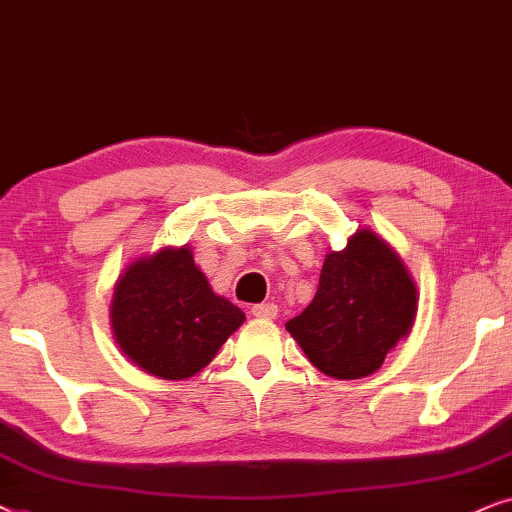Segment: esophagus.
Listing matches in <instances>:
<instances>
[{
  "label": "esophagus",
  "instance_id": "obj_1",
  "mask_svg": "<svg viewBox=\"0 0 512 512\" xmlns=\"http://www.w3.org/2000/svg\"><path fill=\"white\" fill-rule=\"evenodd\" d=\"M252 316L271 320V318L278 316V306L271 304V302H267V304H255V306H252Z\"/></svg>",
  "mask_w": 512,
  "mask_h": 512
}]
</instances>
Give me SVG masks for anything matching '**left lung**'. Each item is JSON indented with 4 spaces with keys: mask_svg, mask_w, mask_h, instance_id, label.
<instances>
[{
    "mask_svg": "<svg viewBox=\"0 0 512 512\" xmlns=\"http://www.w3.org/2000/svg\"><path fill=\"white\" fill-rule=\"evenodd\" d=\"M417 302L398 252L372 229H358L344 250L325 257L316 297L285 330L327 377H370L410 335Z\"/></svg>",
    "mask_w": 512,
    "mask_h": 512,
    "instance_id": "8db88e82",
    "label": "left lung"
}]
</instances>
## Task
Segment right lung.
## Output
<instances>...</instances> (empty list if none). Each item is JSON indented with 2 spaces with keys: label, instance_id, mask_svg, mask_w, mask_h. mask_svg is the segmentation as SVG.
Segmentation results:
<instances>
[{
  "label": "right lung",
  "instance_id": "add662e5",
  "mask_svg": "<svg viewBox=\"0 0 512 512\" xmlns=\"http://www.w3.org/2000/svg\"><path fill=\"white\" fill-rule=\"evenodd\" d=\"M109 318L131 363L173 381L201 372L245 313L215 295L189 245H168L126 267L114 285Z\"/></svg>",
  "mask_w": 512,
  "mask_h": 512
}]
</instances>
